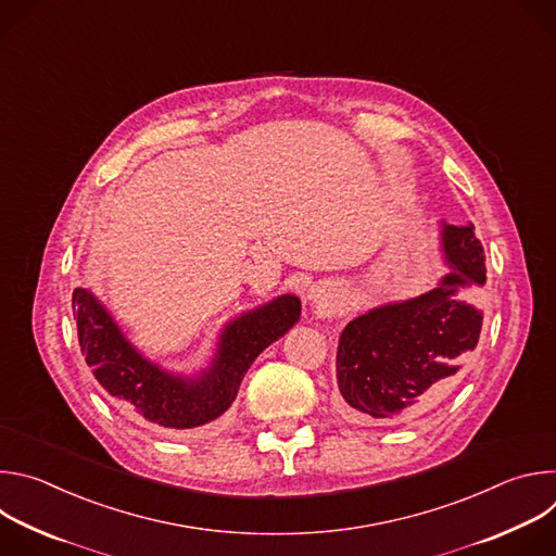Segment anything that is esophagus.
I'll use <instances>...</instances> for the list:
<instances>
[{
    "label": "esophagus",
    "mask_w": 556,
    "mask_h": 556,
    "mask_svg": "<svg viewBox=\"0 0 556 556\" xmlns=\"http://www.w3.org/2000/svg\"><path fill=\"white\" fill-rule=\"evenodd\" d=\"M307 301L314 309H332L337 305V292L330 283H314L307 290Z\"/></svg>",
    "instance_id": "1"
}]
</instances>
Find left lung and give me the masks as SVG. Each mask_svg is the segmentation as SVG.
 Masks as SVG:
<instances>
[{"mask_svg":"<svg viewBox=\"0 0 556 556\" xmlns=\"http://www.w3.org/2000/svg\"><path fill=\"white\" fill-rule=\"evenodd\" d=\"M448 273L420 296L376 305L339 337L341 409L354 422L414 418L455 382L480 341L482 312L472 294L486 283V257L475 226L440 222Z\"/></svg>","mask_w":556,"mask_h":556,"instance_id":"left-lung-1","label":"left lung"}]
</instances>
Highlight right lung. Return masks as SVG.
<instances>
[{"mask_svg":"<svg viewBox=\"0 0 556 556\" xmlns=\"http://www.w3.org/2000/svg\"><path fill=\"white\" fill-rule=\"evenodd\" d=\"M72 307L78 345L110 399L174 433L204 431L224 416L255 358L301 316L299 296H275L222 328L217 350L206 367L195 374H178L142 356L88 288H74Z\"/></svg>","mask_w":556,"mask_h":556,"instance_id":"add662e5","label":"right lung"}]
</instances>
